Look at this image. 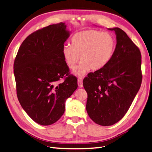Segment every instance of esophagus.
Listing matches in <instances>:
<instances>
[{
    "mask_svg": "<svg viewBox=\"0 0 152 152\" xmlns=\"http://www.w3.org/2000/svg\"><path fill=\"white\" fill-rule=\"evenodd\" d=\"M78 85L79 88H82L83 87V82H82V79L81 78H79L78 79Z\"/></svg>",
    "mask_w": 152,
    "mask_h": 152,
    "instance_id": "34e87169",
    "label": "esophagus"
}]
</instances>
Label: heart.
<instances>
[{"label":"heart","instance_id":"b5f03b06","mask_svg":"<svg viewBox=\"0 0 152 152\" xmlns=\"http://www.w3.org/2000/svg\"><path fill=\"white\" fill-rule=\"evenodd\" d=\"M115 49V40L113 35L95 30H86L74 34L71 45L62 48V55L67 66L71 70L82 63L74 71L77 76H82L91 69H103L112 59Z\"/></svg>","mask_w":152,"mask_h":152}]
</instances>
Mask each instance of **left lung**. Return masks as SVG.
I'll return each instance as SVG.
<instances>
[{
	"label": "left lung",
	"instance_id": "8db88e82",
	"mask_svg": "<svg viewBox=\"0 0 152 152\" xmlns=\"http://www.w3.org/2000/svg\"><path fill=\"white\" fill-rule=\"evenodd\" d=\"M108 29L115 32L117 41L112 59L103 69L88 74L83 81L88 93L87 112L102 126L112 125L123 118L142 79L138 48L121 28Z\"/></svg>",
	"mask_w": 152,
	"mask_h": 152
}]
</instances>
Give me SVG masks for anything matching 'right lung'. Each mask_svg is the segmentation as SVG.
Masks as SVG:
<instances>
[{
  "mask_svg": "<svg viewBox=\"0 0 152 152\" xmlns=\"http://www.w3.org/2000/svg\"><path fill=\"white\" fill-rule=\"evenodd\" d=\"M69 36L64 23L35 31L23 42L14 61L19 102L28 116L41 125L59 120L66 100L78 88L77 78L69 74L62 55ZM63 77L64 82L59 83Z\"/></svg>",
  "mask_w": 152,
  "mask_h": 152,
  "instance_id": "right-lung-1",
  "label": "right lung"
}]
</instances>
